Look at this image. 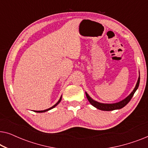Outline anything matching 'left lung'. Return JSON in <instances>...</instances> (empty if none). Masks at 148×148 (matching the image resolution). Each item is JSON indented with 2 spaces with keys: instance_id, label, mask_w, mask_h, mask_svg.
Listing matches in <instances>:
<instances>
[{
  "instance_id": "left-lung-1",
  "label": "left lung",
  "mask_w": 148,
  "mask_h": 148,
  "mask_svg": "<svg viewBox=\"0 0 148 148\" xmlns=\"http://www.w3.org/2000/svg\"><path fill=\"white\" fill-rule=\"evenodd\" d=\"M139 82H140V77L139 76L138 80H137L135 88H134V90H133V92L129 94V96H127L126 98L124 99V100L121 101V102L114 103V104H103V103L96 102V101L93 100L92 98H91L90 96H89L86 92V95L87 98H88V100H89V102H90V104H92V106L96 107V108L99 109V110H104V111H111L114 110H117V109H121L123 108V107L126 106V105L129 102V101L131 100V98H132L133 95H134L135 92H136L137 88H138L139 85Z\"/></svg>"
}]
</instances>
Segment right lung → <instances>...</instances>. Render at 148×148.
<instances>
[{"mask_svg": "<svg viewBox=\"0 0 148 148\" xmlns=\"http://www.w3.org/2000/svg\"><path fill=\"white\" fill-rule=\"evenodd\" d=\"M61 99H62V96H60V99H59V100L58 101L57 103H56V104H54L53 106H52L51 108H48V109H46V110H34V112H46V111H48V110H51V109H52V108H54V107H55V106H56V105H58V104H59L60 101H61Z\"/></svg>", "mask_w": 148, "mask_h": 148, "instance_id": "obj_1", "label": "right lung"}]
</instances>
